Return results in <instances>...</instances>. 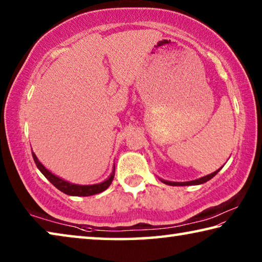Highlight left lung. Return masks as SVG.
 <instances>
[{
    "label": "left lung",
    "instance_id": "1",
    "mask_svg": "<svg viewBox=\"0 0 262 262\" xmlns=\"http://www.w3.org/2000/svg\"><path fill=\"white\" fill-rule=\"evenodd\" d=\"M223 167V166H222ZM221 167V168H222ZM221 168H219V170H216L215 172H212V173L208 174V176H205V177H201V178L199 179H195V180H190V181H184V183H177V181H168V180H164V179H161L159 178V180L162 181V183L166 184V185H170V186H192V185H201V184H205L207 183L208 180H210L211 178H214V177L219 173Z\"/></svg>",
    "mask_w": 262,
    "mask_h": 262
}]
</instances>
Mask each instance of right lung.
I'll return each mask as SVG.
<instances>
[{"label":"right lung","mask_w":262,"mask_h":262,"mask_svg":"<svg viewBox=\"0 0 262 262\" xmlns=\"http://www.w3.org/2000/svg\"><path fill=\"white\" fill-rule=\"evenodd\" d=\"M32 157L34 159V163L37 167L39 168V171L46 177V178L50 180V183H52L55 187L63 192L67 195H72V196H90V195H95L104 192L105 189H107L110 187V185L112 184L113 178H114V171H115V166H113V171L112 173L110 174V177L106 180L101 181L99 184H94V185H77V184H72L69 181L64 180L60 178V177L55 176L54 173H52L50 170L42 165V164L39 162L38 157L35 156V154L32 151Z\"/></svg>","instance_id":"right-lung-1"}]
</instances>
